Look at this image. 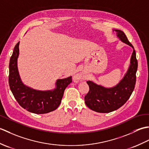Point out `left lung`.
Here are the masks:
<instances>
[{
    "instance_id": "1",
    "label": "left lung",
    "mask_w": 149,
    "mask_h": 149,
    "mask_svg": "<svg viewBox=\"0 0 149 149\" xmlns=\"http://www.w3.org/2000/svg\"><path fill=\"white\" fill-rule=\"evenodd\" d=\"M115 31L122 42L133 48L131 65L124 77L113 88H106L92 81H86L89 91L84 97L85 104L90 109L98 113H110L120 108L131 97L136 84L138 61L134 48L123 31L117 29Z\"/></svg>"
}]
</instances>
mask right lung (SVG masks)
<instances>
[{
    "label": "right lung",
    "mask_w": 149,
    "mask_h": 149,
    "mask_svg": "<svg viewBox=\"0 0 149 149\" xmlns=\"http://www.w3.org/2000/svg\"><path fill=\"white\" fill-rule=\"evenodd\" d=\"M19 43L15 45L9 61V84L11 92L20 106L28 111L36 114L52 111L59 107L65 90L72 82V77L58 79L56 88L51 91H38L25 86L22 83L17 68Z\"/></svg>",
    "instance_id": "obj_1"
}]
</instances>
